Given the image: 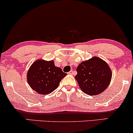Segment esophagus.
<instances>
[{
    "label": "esophagus",
    "mask_w": 133,
    "mask_h": 133,
    "mask_svg": "<svg viewBox=\"0 0 133 133\" xmlns=\"http://www.w3.org/2000/svg\"><path fill=\"white\" fill-rule=\"evenodd\" d=\"M74 71H73V70H70V71H69V72L68 73V74H69V75H73V74H74Z\"/></svg>",
    "instance_id": "34e87169"
}]
</instances>
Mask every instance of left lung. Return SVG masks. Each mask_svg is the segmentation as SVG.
<instances>
[{
	"mask_svg": "<svg viewBox=\"0 0 133 133\" xmlns=\"http://www.w3.org/2000/svg\"><path fill=\"white\" fill-rule=\"evenodd\" d=\"M75 76L80 89L86 94L95 95L109 85L112 71L108 64L98 57H93L79 64Z\"/></svg>",
	"mask_w": 133,
	"mask_h": 133,
	"instance_id": "1",
	"label": "left lung"
}]
</instances>
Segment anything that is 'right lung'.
<instances>
[{"instance_id":"right-lung-1","label":"right lung","mask_w":133,"mask_h":133,"mask_svg":"<svg viewBox=\"0 0 133 133\" xmlns=\"http://www.w3.org/2000/svg\"><path fill=\"white\" fill-rule=\"evenodd\" d=\"M66 75L61 68L55 66L53 61L38 59L29 68L27 80L32 90L46 95L53 92Z\"/></svg>"}]
</instances>
